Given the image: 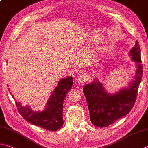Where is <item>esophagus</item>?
<instances>
[{
	"mask_svg": "<svg viewBox=\"0 0 148 148\" xmlns=\"http://www.w3.org/2000/svg\"><path fill=\"white\" fill-rule=\"evenodd\" d=\"M87 76L86 75H80V76L78 77V78L77 79V83H79V84H84L85 82L87 81Z\"/></svg>",
	"mask_w": 148,
	"mask_h": 148,
	"instance_id": "1",
	"label": "esophagus"
}]
</instances>
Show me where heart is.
I'll use <instances>...</instances> for the list:
<instances>
[{
    "label": "heart",
    "mask_w": 148,
    "mask_h": 148,
    "mask_svg": "<svg viewBox=\"0 0 148 148\" xmlns=\"http://www.w3.org/2000/svg\"><path fill=\"white\" fill-rule=\"evenodd\" d=\"M94 41H95V42H98L100 41V39H98V37H95V39H94Z\"/></svg>",
    "instance_id": "1"
}]
</instances>
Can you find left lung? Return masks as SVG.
I'll use <instances>...</instances> for the list:
<instances>
[{
	"mask_svg": "<svg viewBox=\"0 0 148 148\" xmlns=\"http://www.w3.org/2000/svg\"><path fill=\"white\" fill-rule=\"evenodd\" d=\"M131 59L137 63V69L134 79L127 88L110 95L97 80L83 88L90 113V120L96 127H105L125 116L134 106L137 96L139 84L143 74L140 50L138 42L130 50Z\"/></svg>",
	"mask_w": 148,
	"mask_h": 148,
	"instance_id": "obj_1",
	"label": "left lung"
}]
</instances>
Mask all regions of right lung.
Here are the masks:
<instances>
[{
  "instance_id": "obj_1",
  "label": "right lung",
  "mask_w": 148,
  "mask_h": 148,
  "mask_svg": "<svg viewBox=\"0 0 148 148\" xmlns=\"http://www.w3.org/2000/svg\"><path fill=\"white\" fill-rule=\"evenodd\" d=\"M72 84L73 78L71 76L61 79L47 102L46 108L41 112H35L29 107H23L16 101L15 104L18 112L23 119L35 125L48 131L60 130L63 125V101ZM12 96L14 98V96Z\"/></svg>"
}]
</instances>
